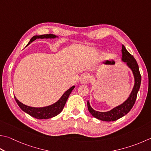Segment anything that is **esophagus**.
Instances as JSON below:
<instances>
[{"instance_id":"esophagus-1","label":"esophagus","mask_w":151,"mask_h":151,"mask_svg":"<svg viewBox=\"0 0 151 151\" xmlns=\"http://www.w3.org/2000/svg\"><path fill=\"white\" fill-rule=\"evenodd\" d=\"M90 81V76L89 74H84V75L82 76L81 79V84H86L88 83V82Z\"/></svg>"}]
</instances>
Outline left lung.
I'll return each mask as SVG.
<instances>
[{"label":"left lung","mask_w":151,"mask_h":151,"mask_svg":"<svg viewBox=\"0 0 151 151\" xmlns=\"http://www.w3.org/2000/svg\"><path fill=\"white\" fill-rule=\"evenodd\" d=\"M122 61L125 62L126 65H127V66L132 70L134 76V80H135V83H134L132 91H131V94H129V96L128 97L127 99L122 104L115 107V108L108 111L100 112L94 110L90 106L89 101L88 100L87 106L90 113L92 114V116H94L98 119L102 120V121H116V120L121 118V117L127 114L131 110V108H133L134 104H135L137 93L139 92V88H140L141 76L140 72H139V68L137 63L136 60L134 58L133 56L129 53L123 45H122Z\"/></svg>","instance_id":"left-lung-1"}]
</instances>
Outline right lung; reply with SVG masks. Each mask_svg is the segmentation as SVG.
I'll list each match as a JSON object with an SVG mask.
<instances>
[{
  "instance_id": "1",
  "label": "right lung",
  "mask_w": 151,
  "mask_h": 151,
  "mask_svg": "<svg viewBox=\"0 0 151 151\" xmlns=\"http://www.w3.org/2000/svg\"><path fill=\"white\" fill-rule=\"evenodd\" d=\"M56 37H58V36H56L55 35L53 34L34 35V36H33L31 38V40H30L27 45L30 44V43L36 39H40H40H54V38ZM75 86H73L69 89L67 90L62 95V96L60 98V99L58 101H57L55 103L51 104L50 106L42 107V108H34V107L26 106L25 104H23L22 103L20 102L15 96L14 98L16 103L18 104L19 107L22 109V110L29 114V116H32L33 117H35L36 119H49L57 116V115L59 114L62 111L65 104H66L68 96H69L72 90L75 88Z\"/></svg>"
}]
</instances>
